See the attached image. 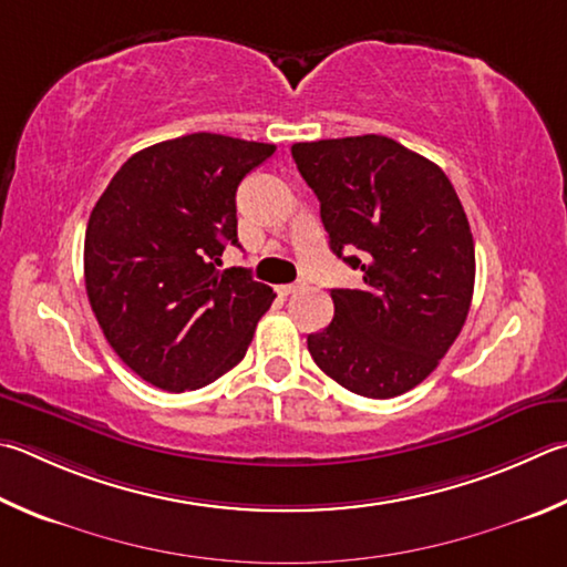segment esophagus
Segmentation results:
<instances>
[{"instance_id":"34e87169","label":"esophagus","mask_w":567,"mask_h":567,"mask_svg":"<svg viewBox=\"0 0 567 567\" xmlns=\"http://www.w3.org/2000/svg\"><path fill=\"white\" fill-rule=\"evenodd\" d=\"M300 290H305V282H292V285H280V287H277V292H280V295H295V292H300Z\"/></svg>"}]
</instances>
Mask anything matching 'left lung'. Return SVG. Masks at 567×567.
Segmentation results:
<instances>
[{
  "label": "left lung",
  "instance_id": "1",
  "mask_svg": "<svg viewBox=\"0 0 567 567\" xmlns=\"http://www.w3.org/2000/svg\"><path fill=\"white\" fill-rule=\"evenodd\" d=\"M292 158L317 195L329 248L364 280L332 290L334 319L307 349L359 396L404 394L434 372L471 307L476 252L454 185L377 133L295 143Z\"/></svg>",
  "mask_w": 567,
  "mask_h": 567
}]
</instances>
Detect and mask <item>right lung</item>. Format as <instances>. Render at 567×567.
<instances>
[{
  "mask_svg": "<svg viewBox=\"0 0 567 567\" xmlns=\"http://www.w3.org/2000/svg\"><path fill=\"white\" fill-rule=\"evenodd\" d=\"M272 153L220 133L163 141L123 163L91 210V310L143 382L193 391L248 352L275 292L245 267H218L225 245H238V185Z\"/></svg>",
  "mask_w": 567,
  "mask_h": 567,
  "instance_id": "obj_1",
  "label": "right lung"
}]
</instances>
